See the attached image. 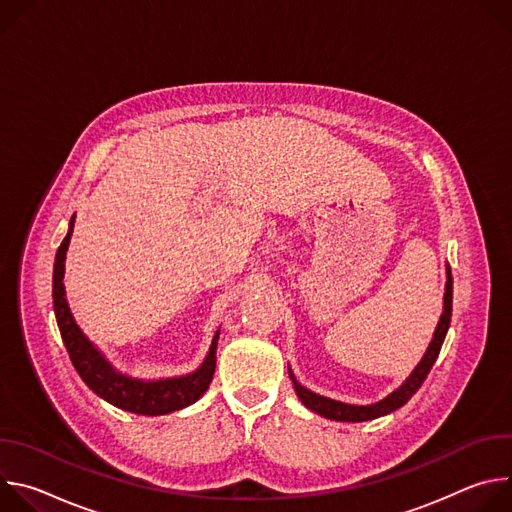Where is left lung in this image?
Returning a JSON list of instances; mask_svg holds the SVG:
<instances>
[{"mask_svg": "<svg viewBox=\"0 0 512 512\" xmlns=\"http://www.w3.org/2000/svg\"><path fill=\"white\" fill-rule=\"evenodd\" d=\"M452 269L448 265V281H446V294H444V312H442V318H440V324H437L435 328V334H433V340L425 352V356L421 358V362L415 367V371L411 373V377L397 389L393 391L387 399L375 403V405H367V407H358V405H346V403H340V401H332V399H326L322 395H316L312 391H308L306 387H302L294 375L289 373L291 381H294V389L298 393V397L302 399V403L328 417V419H334V421H369V419H377L381 415H387L399 407H403L415 393L417 389L423 385V381L427 379L433 362L437 360V354H440L442 350V344H444V338L448 334V328H450V320H452Z\"/></svg>", "mask_w": 512, "mask_h": 512, "instance_id": "1", "label": "left lung"}]
</instances>
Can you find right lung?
I'll list each match as a JSON object with an SVG mask.
<instances>
[{
    "mask_svg": "<svg viewBox=\"0 0 512 512\" xmlns=\"http://www.w3.org/2000/svg\"><path fill=\"white\" fill-rule=\"evenodd\" d=\"M72 225H75V216L70 218V229L56 251L54 273H52V302H54V314H56L62 342L68 350L72 364H75L77 373L93 393H97L111 405L131 413L164 415V413H172L192 405L196 399L204 395V391L212 381L214 367H216L218 332L212 338L210 350L206 354V360L202 362V367L192 375L178 377V379H164V381H139L113 371L111 364L83 336L64 298V283H62L64 257L70 243Z\"/></svg>",
    "mask_w": 512,
    "mask_h": 512,
    "instance_id": "right-lung-1",
    "label": "right lung"
}]
</instances>
